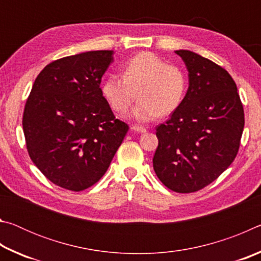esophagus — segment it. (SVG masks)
<instances>
[{"label":"esophagus","instance_id":"obj_1","mask_svg":"<svg viewBox=\"0 0 261 261\" xmlns=\"http://www.w3.org/2000/svg\"><path fill=\"white\" fill-rule=\"evenodd\" d=\"M131 130L135 132H138V134H145V132H146V129H145L144 126H140V125H132Z\"/></svg>","mask_w":261,"mask_h":261}]
</instances>
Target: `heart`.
<instances>
[{
	"instance_id": "heart-1",
	"label": "heart",
	"mask_w": 261,
	"mask_h": 261,
	"mask_svg": "<svg viewBox=\"0 0 261 261\" xmlns=\"http://www.w3.org/2000/svg\"><path fill=\"white\" fill-rule=\"evenodd\" d=\"M188 77L182 68L167 64L151 51H141L125 62L123 77L109 74L101 92L115 112L123 113L136 96L138 102L129 113L131 120L149 122L161 115L175 112L183 102ZM137 94L136 95L135 93Z\"/></svg>"
}]
</instances>
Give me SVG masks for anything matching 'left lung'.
<instances>
[{"label": "left lung", "instance_id": "1", "mask_svg": "<svg viewBox=\"0 0 261 261\" xmlns=\"http://www.w3.org/2000/svg\"><path fill=\"white\" fill-rule=\"evenodd\" d=\"M189 72L183 102L156 126L153 168L168 189L196 192L231 165L244 129L237 86L226 70L196 53L175 51Z\"/></svg>", "mask_w": 261, "mask_h": 261}]
</instances>
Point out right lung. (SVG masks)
<instances>
[{
	"mask_svg": "<svg viewBox=\"0 0 261 261\" xmlns=\"http://www.w3.org/2000/svg\"><path fill=\"white\" fill-rule=\"evenodd\" d=\"M113 50L51 62L26 101L23 130L31 160L59 187L82 191L102 177L129 126L116 120L100 83Z\"/></svg>",
	"mask_w": 261,
	"mask_h": 261,
	"instance_id": "right-lung-1",
	"label": "right lung"
}]
</instances>
